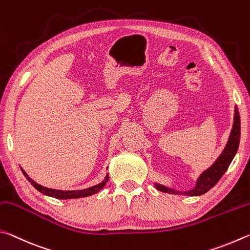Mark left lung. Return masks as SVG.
<instances>
[{"instance_id":"1","label":"left lung","mask_w":250,"mask_h":250,"mask_svg":"<svg viewBox=\"0 0 250 250\" xmlns=\"http://www.w3.org/2000/svg\"><path fill=\"white\" fill-rule=\"evenodd\" d=\"M234 123H233V128L230 130L229 141H227L226 146L224 150L222 151V154L218 156V158L214 161V164L211 167L208 168L207 170L200 174V177L196 180L195 187L193 189L189 191H178L171 189L159 183H155V187L157 190L165 193L169 194H181V195H188V196H198L207 193L208 190H211L212 188L220 181V179L223 177V174L226 172L227 168L229 167L231 160L234 159V157L237 152L238 146H239V139H240V116L237 106H235L234 111Z\"/></svg>"}]
</instances>
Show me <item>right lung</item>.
<instances>
[{"label": "right lung", "instance_id": "obj_1", "mask_svg": "<svg viewBox=\"0 0 250 250\" xmlns=\"http://www.w3.org/2000/svg\"><path fill=\"white\" fill-rule=\"evenodd\" d=\"M21 172H23L26 179L32 183V186L35 188V189L38 190L41 193L51 196V198L55 199H60V200H68V199H80V198H85V196H90L93 195L95 193H98L101 190L103 189L106 185V182L108 181V174H106L104 180L99 183V185L93 186L87 188V189H83V190H68V191H63V190H56V189H49V188L42 187L41 185H38L37 182H35L33 179H30L28 177V174L26 173L23 169H21Z\"/></svg>", "mask_w": 250, "mask_h": 250}]
</instances>
